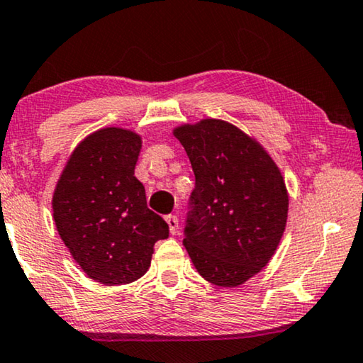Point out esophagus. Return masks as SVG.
<instances>
[{"instance_id": "1", "label": "esophagus", "mask_w": 363, "mask_h": 363, "mask_svg": "<svg viewBox=\"0 0 363 363\" xmlns=\"http://www.w3.org/2000/svg\"><path fill=\"white\" fill-rule=\"evenodd\" d=\"M166 223H167V226H169L171 235H176L177 230H179V218H177L176 215H169V216H166Z\"/></svg>"}]
</instances>
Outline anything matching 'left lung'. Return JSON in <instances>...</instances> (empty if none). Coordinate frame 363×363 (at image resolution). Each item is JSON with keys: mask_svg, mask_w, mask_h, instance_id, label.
Here are the masks:
<instances>
[{"mask_svg": "<svg viewBox=\"0 0 363 363\" xmlns=\"http://www.w3.org/2000/svg\"><path fill=\"white\" fill-rule=\"evenodd\" d=\"M196 174L184 246L197 272L238 286L272 259L289 215L279 166L256 138L220 118L172 130Z\"/></svg>", "mask_w": 363, "mask_h": 363, "instance_id": "8db88e82", "label": "left lung"}]
</instances>
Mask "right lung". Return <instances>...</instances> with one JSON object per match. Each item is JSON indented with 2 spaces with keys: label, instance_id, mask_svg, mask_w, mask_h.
I'll return each instance as SVG.
<instances>
[{
  "label": "right lung",
  "instance_id": "add662e5",
  "mask_svg": "<svg viewBox=\"0 0 363 363\" xmlns=\"http://www.w3.org/2000/svg\"><path fill=\"white\" fill-rule=\"evenodd\" d=\"M140 150L142 137L133 130H96L69 155L53 191L58 235L83 272L104 285L142 277L155 242L169 236L135 177Z\"/></svg>",
  "mask_w": 363,
  "mask_h": 363
}]
</instances>
